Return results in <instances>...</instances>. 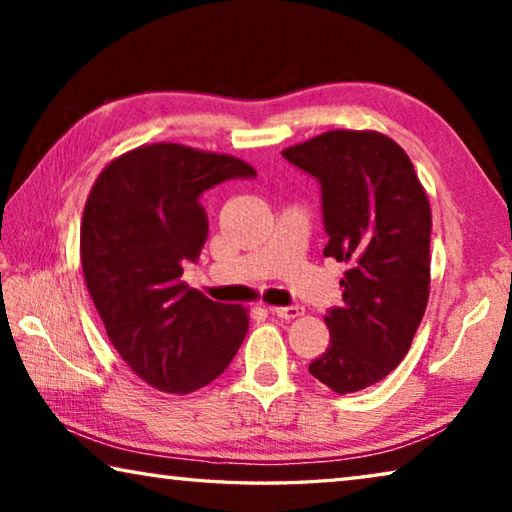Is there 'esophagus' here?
<instances>
[{
	"label": "esophagus",
	"mask_w": 512,
	"mask_h": 512,
	"mask_svg": "<svg viewBox=\"0 0 512 512\" xmlns=\"http://www.w3.org/2000/svg\"><path fill=\"white\" fill-rule=\"evenodd\" d=\"M268 314H273V316L282 318V320H293V318L302 316V307H298V305H291V307H268Z\"/></svg>",
	"instance_id": "esophagus-1"
}]
</instances>
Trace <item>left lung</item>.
Here are the masks:
<instances>
[{
    "mask_svg": "<svg viewBox=\"0 0 512 512\" xmlns=\"http://www.w3.org/2000/svg\"><path fill=\"white\" fill-rule=\"evenodd\" d=\"M282 158L320 187L323 255L350 264L343 307L325 316L329 348L309 372L336 393H357L406 357L427 309V194L402 146L375 131H329Z\"/></svg>",
    "mask_w": 512,
    "mask_h": 512,
    "instance_id": "obj_1",
    "label": "left lung"
}]
</instances>
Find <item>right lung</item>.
I'll return each mask as SVG.
<instances>
[{"instance_id": "add662e5", "label": "right lung", "mask_w": 512, "mask_h": 512, "mask_svg": "<svg viewBox=\"0 0 512 512\" xmlns=\"http://www.w3.org/2000/svg\"><path fill=\"white\" fill-rule=\"evenodd\" d=\"M250 164L183 144H151L110 162L81 223L85 284L112 345L137 377L164 393H192L235 359L244 307L221 305L183 282L207 239L201 196Z\"/></svg>"}]
</instances>
